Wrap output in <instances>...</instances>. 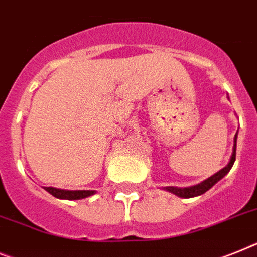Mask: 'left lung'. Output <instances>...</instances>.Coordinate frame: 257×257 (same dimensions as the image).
I'll use <instances>...</instances> for the list:
<instances>
[{"instance_id":"obj_1","label":"left lung","mask_w":257,"mask_h":257,"mask_svg":"<svg viewBox=\"0 0 257 257\" xmlns=\"http://www.w3.org/2000/svg\"><path fill=\"white\" fill-rule=\"evenodd\" d=\"M236 139H238V132H236V135H235L234 137V146H232V153L231 157H230V161H228V163L223 167V169L219 170L218 172H215L214 175L205 179L204 182L198 183V184L192 185V187H184V188H179V187H165L163 189L182 198L196 197V196H200L202 195V193H205L206 191H209V189L212 188L213 185L217 184L222 178H225L228 174V171L231 170L232 165H234L235 162V155H236Z\"/></svg>"}]
</instances>
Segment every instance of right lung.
<instances>
[{
  "label": "right lung",
  "mask_w": 257,
  "mask_h": 257,
  "mask_svg": "<svg viewBox=\"0 0 257 257\" xmlns=\"http://www.w3.org/2000/svg\"><path fill=\"white\" fill-rule=\"evenodd\" d=\"M43 188L56 198H61V200H82L96 193V191H69V189L55 188V187H43Z\"/></svg>",
  "instance_id": "1"
}]
</instances>
